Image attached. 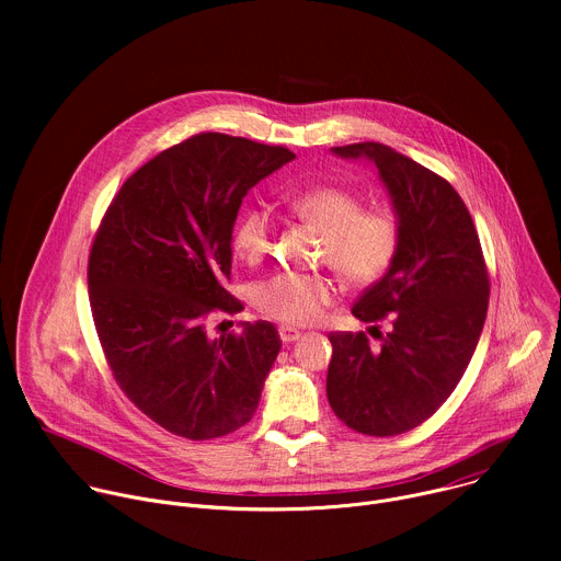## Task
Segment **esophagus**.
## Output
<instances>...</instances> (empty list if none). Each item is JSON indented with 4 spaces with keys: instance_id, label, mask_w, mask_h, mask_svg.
Wrapping results in <instances>:
<instances>
[{
    "instance_id": "34e87169",
    "label": "esophagus",
    "mask_w": 561,
    "mask_h": 561,
    "mask_svg": "<svg viewBox=\"0 0 561 561\" xmlns=\"http://www.w3.org/2000/svg\"><path fill=\"white\" fill-rule=\"evenodd\" d=\"M279 337L284 344H293L301 337V331L295 329V327H279Z\"/></svg>"
}]
</instances>
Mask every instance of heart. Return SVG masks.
I'll list each match as a JSON object with an SVG mask.
<instances>
[{"mask_svg":"<svg viewBox=\"0 0 561 561\" xmlns=\"http://www.w3.org/2000/svg\"><path fill=\"white\" fill-rule=\"evenodd\" d=\"M290 210L324 234V260L353 286L379 282L399 253V221L390 210H364V202L344 188H310L288 197ZM273 221L262 208L237 219L232 249L249 264L271 249ZM335 288L322 275L282 271L253 288V304L284 324H310L333 301Z\"/></svg>","mask_w":561,"mask_h":561,"instance_id":"heart-1","label":"heart"}]
</instances>
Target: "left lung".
<instances>
[{"mask_svg":"<svg viewBox=\"0 0 561 561\" xmlns=\"http://www.w3.org/2000/svg\"><path fill=\"white\" fill-rule=\"evenodd\" d=\"M331 150L377 169L402 239L390 271L353 306L368 324L388 317L390 331L379 348L364 333H331L327 394L348 428L402 435L446 402L468 368L486 322L489 273L472 217L444 178L377 141Z\"/></svg>","mask_w":561,"mask_h":561,"instance_id":"1","label":"left lung"}]
</instances>
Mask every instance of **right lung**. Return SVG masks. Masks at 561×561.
<instances>
[{
    "label": "right lung",
    "instance_id": "obj_1",
    "mask_svg": "<svg viewBox=\"0 0 561 561\" xmlns=\"http://www.w3.org/2000/svg\"><path fill=\"white\" fill-rule=\"evenodd\" d=\"M295 152L247 137L195 135L159 152L111 202L89 260L95 329L130 402L186 439L251 422L282 348L271 322L210 340L204 319L239 301L230 239L244 195Z\"/></svg>",
    "mask_w": 561,
    "mask_h": 561
}]
</instances>
